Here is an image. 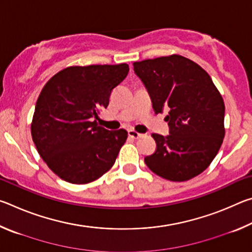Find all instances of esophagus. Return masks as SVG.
Segmentation results:
<instances>
[{
	"label": "esophagus",
	"instance_id": "obj_1",
	"mask_svg": "<svg viewBox=\"0 0 252 252\" xmlns=\"http://www.w3.org/2000/svg\"><path fill=\"white\" fill-rule=\"evenodd\" d=\"M127 134H129V136H131V138H133V139H140L143 135L141 133H138V132H135L133 130L127 131Z\"/></svg>",
	"mask_w": 252,
	"mask_h": 252
}]
</instances>
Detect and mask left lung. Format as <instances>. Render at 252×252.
Instances as JSON below:
<instances>
[{
  "label": "left lung",
  "mask_w": 252,
  "mask_h": 252,
  "mask_svg": "<svg viewBox=\"0 0 252 252\" xmlns=\"http://www.w3.org/2000/svg\"><path fill=\"white\" fill-rule=\"evenodd\" d=\"M134 73L150 95L155 112L168 110L169 134L153 133L157 150L144 158L148 168L170 181L203 172L224 138V103L201 66L181 55L134 62Z\"/></svg>",
  "instance_id": "obj_1"
}]
</instances>
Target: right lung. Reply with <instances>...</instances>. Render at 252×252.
Listing matches in <instances>:
<instances>
[{"label":"right lung","instance_id":"1","mask_svg":"<svg viewBox=\"0 0 252 252\" xmlns=\"http://www.w3.org/2000/svg\"><path fill=\"white\" fill-rule=\"evenodd\" d=\"M129 65L71 66L44 85L36 101L31 133L37 152L63 180L84 185L116 162L127 138L126 130L97 126V112L126 78Z\"/></svg>","mask_w":252,"mask_h":252}]
</instances>
